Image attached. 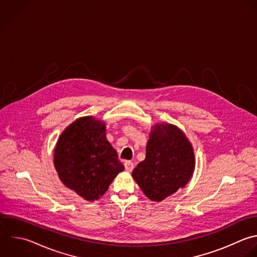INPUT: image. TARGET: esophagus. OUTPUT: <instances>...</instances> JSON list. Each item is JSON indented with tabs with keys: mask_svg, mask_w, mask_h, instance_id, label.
<instances>
[{
	"mask_svg": "<svg viewBox=\"0 0 257 257\" xmlns=\"http://www.w3.org/2000/svg\"><path fill=\"white\" fill-rule=\"evenodd\" d=\"M124 165H125V169H126L128 172H131V171L133 170V168H134V163L131 162V161H125Z\"/></svg>",
	"mask_w": 257,
	"mask_h": 257,
	"instance_id": "34e87169",
	"label": "esophagus"
}]
</instances>
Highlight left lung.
<instances>
[{
    "mask_svg": "<svg viewBox=\"0 0 257 257\" xmlns=\"http://www.w3.org/2000/svg\"><path fill=\"white\" fill-rule=\"evenodd\" d=\"M194 162L185 135L171 124H160L151 131L146 158L134 168L132 176L149 199L162 201L187 184Z\"/></svg>",
    "mask_w": 257,
    "mask_h": 257,
    "instance_id": "left-lung-1",
    "label": "left lung"
}]
</instances>
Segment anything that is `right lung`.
I'll return each instance as SVG.
<instances>
[{
  "instance_id": "1",
  "label": "right lung",
  "mask_w": 257,
  "mask_h": 257,
  "mask_svg": "<svg viewBox=\"0 0 257 257\" xmlns=\"http://www.w3.org/2000/svg\"><path fill=\"white\" fill-rule=\"evenodd\" d=\"M105 131L103 122L80 118L66 128L55 148L54 164L61 181L89 201L100 198L124 170Z\"/></svg>"
}]
</instances>
